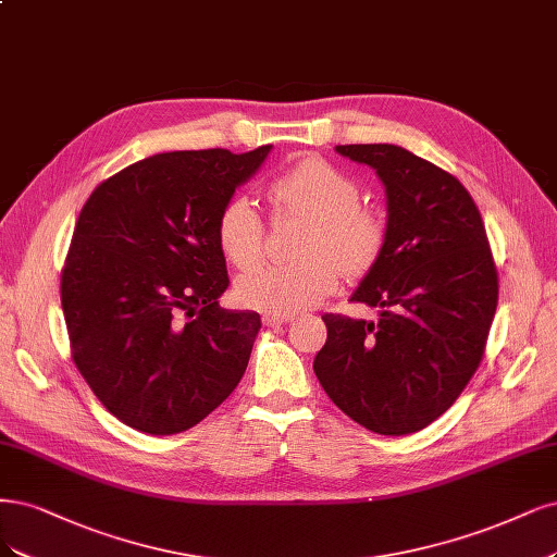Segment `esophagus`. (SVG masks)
Masks as SVG:
<instances>
[{
  "label": "esophagus",
  "instance_id": "1",
  "mask_svg": "<svg viewBox=\"0 0 557 557\" xmlns=\"http://www.w3.org/2000/svg\"><path fill=\"white\" fill-rule=\"evenodd\" d=\"M290 320H293L290 315H281V313H264L262 315L264 327H278V324H285V322H290Z\"/></svg>",
  "mask_w": 557,
  "mask_h": 557
}]
</instances>
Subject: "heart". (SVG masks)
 Wrapping results in <instances>:
<instances>
[{
    "label": "heart",
    "instance_id": "obj_1",
    "mask_svg": "<svg viewBox=\"0 0 557 557\" xmlns=\"http://www.w3.org/2000/svg\"><path fill=\"white\" fill-rule=\"evenodd\" d=\"M270 200L276 214L306 219L290 264H267L244 274L235 297L246 309L290 315L320 304L338 285V270L363 276L385 248V221L361 207L359 184L318 157L301 159L272 180ZM216 244L237 270H248L262 256L264 225L256 205L233 196L219 212Z\"/></svg>",
    "mask_w": 557,
    "mask_h": 557
}]
</instances>
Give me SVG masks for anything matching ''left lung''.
<instances>
[{
    "instance_id": "8db88e82",
    "label": "left lung",
    "mask_w": 557,
    "mask_h": 557,
    "mask_svg": "<svg viewBox=\"0 0 557 557\" xmlns=\"http://www.w3.org/2000/svg\"><path fill=\"white\" fill-rule=\"evenodd\" d=\"M375 170L387 196L385 248L350 295L377 322L322 315L313 371L357 424L408 435L461 396L484 355L497 272L479 209L449 172L398 145H336Z\"/></svg>"
}]
</instances>
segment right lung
Returning <instances> with one entry per match:
<instances>
[{
  "label": "right lung",
  "instance_id": "1",
  "mask_svg": "<svg viewBox=\"0 0 557 557\" xmlns=\"http://www.w3.org/2000/svg\"><path fill=\"white\" fill-rule=\"evenodd\" d=\"M270 151L154 154L85 202L62 309L75 367L126 426L182 433L239 385L262 322L219 306L230 281L216 219Z\"/></svg>",
  "mask_w": 557,
  "mask_h": 557
}]
</instances>
